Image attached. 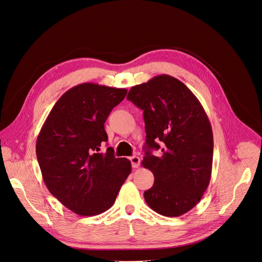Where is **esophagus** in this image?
<instances>
[{"label": "esophagus", "mask_w": 262, "mask_h": 262, "mask_svg": "<svg viewBox=\"0 0 262 262\" xmlns=\"http://www.w3.org/2000/svg\"><path fill=\"white\" fill-rule=\"evenodd\" d=\"M129 160H130L132 166H133L134 168H137L139 165H140V162H141V159L139 158V157H137V156H133V157H130Z\"/></svg>", "instance_id": "1"}]
</instances>
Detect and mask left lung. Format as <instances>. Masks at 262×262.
Masks as SVG:
<instances>
[{"mask_svg": "<svg viewBox=\"0 0 262 262\" xmlns=\"http://www.w3.org/2000/svg\"><path fill=\"white\" fill-rule=\"evenodd\" d=\"M127 100L143 111L142 165L155 177L144 199L158 214L179 217L201 200L211 180L214 140L210 120L196 96L168 75L133 86ZM154 149H161L163 155H152Z\"/></svg>", "mask_w": 262, "mask_h": 262, "instance_id": "left-lung-1", "label": "left lung"}]
</instances>
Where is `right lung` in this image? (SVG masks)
<instances>
[{"label":"right lung","instance_id":"obj_1","mask_svg":"<svg viewBox=\"0 0 262 262\" xmlns=\"http://www.w3.org/2000/svg\"><path fill=\"white\" fill-rule=\"evenodd\" d=\"M125 89L83 83L67 91L50 111L37 139V158L52 196L80 216L107 211L132 171L113 147L100 152L104 123L125 98Z\"/></svg>","mask_w":262,"mask_h":262}]
</instances>
